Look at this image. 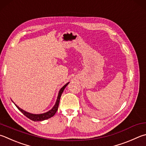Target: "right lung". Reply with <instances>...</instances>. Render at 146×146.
Listing matches in <instances>:
<instances>
[{
  "mask_svg": "<svg viewBox=\"0 0 146 146\" xmlns=\"http://www.w3.org/2000/svg\"><path fill=\"white\" fill-rule=\"evenodd\" d=\"M68 84H69V82H68L67 84H65L64 86L60 89V91L59 92V94H58L57 99L56 102H55V105L54 106V107H53V108H52L51 110L48 111L47 112L41 113V114H34V113H31L29 112H26V111H25V110H23V109H22V108H20L19 107H18V106L16 105L14 102H13L15 103V105H16V107L18 108V109L21 112L23 113V114L25 115L26 117H28L29 119H30L31 120L34 121H41L46 120V119H48L53 117V116H54L55 114V113H56V112L57 111L58 107H59L60 96H61L62 93L63 92V91H64V90L66 88V87L68 86Z\"/></svg>",
  "mask_w": 146,
  "mask_h": 146,
  "instance_id": "1",
  "label": "right lung"
}]
</instances>
